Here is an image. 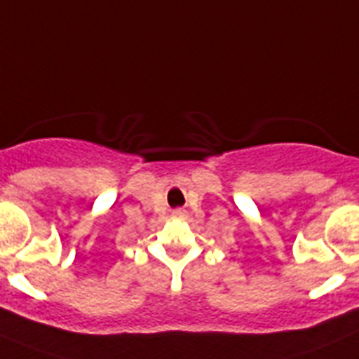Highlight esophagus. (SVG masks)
Returning a JSON list of instances; mask_svg holds the SVG:
<instances>
[{"instance_id":"esophagus-1","label":"esophagus","mask_w":359,"mask_h":359,"mask_svg":"<svg viewBox=\"0 0 359 359\" xmlns=\"http://www.w3.org/2000/svg\"><path fill=\"white\" fill-rule=\"evenodd\" d=\"M174 215H183V212L182 210H176V212H174Z\"/></svg>"}]
</instances>
